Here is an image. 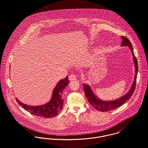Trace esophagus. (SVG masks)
<instances>
[{"instance_id": "1", "label": "esophagus", "mask_w": 148, "mask_h": 148, "mask_svg": "<svg viewBox=\"0 0 148 148\" xmlns=\"http://www.w3.org/2000/svg\"><path fill=\"white\" fill-rule=\"evenodd\" d=\"M76 76L74 74H71L69 76V79L70 80H75L76 79Z\"/></svg>"}]
</instances>
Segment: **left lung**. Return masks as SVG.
<instances>
[{
    "label": "left lung",
    "instance_id": "1",
    "mask_svg": "<svg viewBox=\"0 0 148 148\" xmlns=\"http://www.w3.org/2000/svg\"><path fill=\"white\" fill-rule=\"evenodd\" d=\"M122 46H129L130 47V49L132 50L133 56V60L135 64V67H136V75L135 77L134 80L133 84L129 91V92H127L125 95L119 99L113 100L111 101H104L101 100L99 99L98 98L95 97V95L94 94L93 92L91 90L90 86H88L87 84H83V88L85 93V95L86 98L88 99L89 103L97 110H98L100 111H108L113 110L122 105H123L126 101H127L130 98L133 94L134 90L136 89V83H137V73L138 70V62L134 54V51L132 47V43L129 41V40L126 38L125 36H122Z\"/></svg>",
    "mask_w": 148,
    "mask_h": 148
}]
</instances>
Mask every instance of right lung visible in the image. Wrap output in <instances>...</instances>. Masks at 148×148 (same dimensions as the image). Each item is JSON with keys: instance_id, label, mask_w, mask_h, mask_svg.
I'll use <instances>...</instances> for the list:
<instances>
[{"instance_id": "add662e5", "label": "right lung", "mask_w": 148, "mask_h": 148, "mask_svg": "<svg viewBox=\"0 0 148 148\" xmlns=\"http://www.w3.org/2000/svg\"><path fill=\"white\" fill-rule=\"evenodd\" d=\"M69 83L68 77L59 82L54 88L53 95L49 102L40 106H30L26 105L16 99L18 103L25 110L34 115L43 117L50 118L58 115L62 108L63 106V91Z\"/></svg>"}]
</instances>
